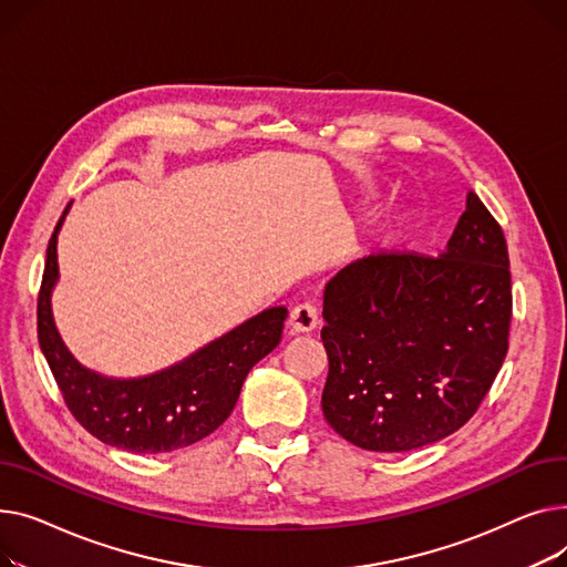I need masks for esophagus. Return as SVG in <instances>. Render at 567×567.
Segmentation results:
<instances>
[{
    "instance_id": "esophagus-1",
    "label": "esophagus",
    "mask_w": 567,
    "mask_h": 567,
    "mask_svg": "<svg viewBox=\"0 0 567 567\" xmlns=\"http://www.w3.org/2000/svg\"><path fill=\"white\" fill-rule=\"evenodd\" d=\"M288 324L292 331H297V334H309V331H313L320 320H318V309L313 305H299L290 311V318H288Z\"/></svg>"
}]
</instances>
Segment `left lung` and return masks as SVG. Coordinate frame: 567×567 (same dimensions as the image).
Returning <instances> with one entry per match:
<instances>
[{
  "label": "left lung",
  "mask_w": 567,
  "mask_h": 567,
  "mask_svg": "<svg viewBox=\"0 0 567 567\" xmlns=\"http://www.w3.org/2000/svg\"><path fill=\"white\" fill-rule=\"evenodd\" d=\"M504 230L474 189L440 256L380 251L324 288L322 414L350 444L405 453L467 423L508 352Z\"/></svg>",
  "instance_id": "1"
}]
</instances>
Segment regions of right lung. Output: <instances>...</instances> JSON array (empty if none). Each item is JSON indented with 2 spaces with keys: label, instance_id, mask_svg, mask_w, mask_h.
<instances>
[{
  "label": "right lung",
  "instance_id": "1",
  "mask_svg": "<svg viewBox=\"0 0 567 567\" xmlns=\"http://www.w3.org/2000/svg\"><path fill=\"white\" fill-rule=\"evenodd\" d=\"M69 210L71 204L50 238L39 295V343L65 405L93 437L127 453H169L202 442L230 416L254 365L279 346L288 309H265L148 375L112 378L86 369L63 343L52 313L56 240Z\"/></svg>",
  "mask_w": 567,
  "mask_h": 567
}]
</instances>
